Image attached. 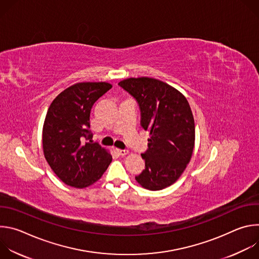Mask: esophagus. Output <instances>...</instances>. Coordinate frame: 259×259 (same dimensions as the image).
Listing matches in <instances>:
<instances>
[{
  "instance_id": "34e87169",
  "label": "esophagus",
  "mask_w": 259,
  "mask_h": 259,
  "mask_svg": "<svg viewBox=\"0 0 259 259\" xmlns=\"http://www.w3.org/2000/svg\"><path fill=\"white\" fill-rule=\"evenodd\" d=\"M117 152L120 156H126L128 154V150H121V149H117Z\"/></svg>"
}]
</instances>
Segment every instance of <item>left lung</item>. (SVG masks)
<instances>
[{"label": "left lung", "mask_w": 259, "mask_h": 259, "mask_svg": "<svg viewBox=\"0 0 259 259\" xmlns=\"http://www.w3.org/2000/svg\"><path fill=\"white\" fill-rule=\"evenodd\" d=\"M137 102L140 125L149 130V149L141 154L145 168L135 176L144 189L163 190L174 183L189 164L195 145V121L179 91L152 78H130L118 84Z\"/></svg>", "instance_id": "left-lung-1"}]
</instances>
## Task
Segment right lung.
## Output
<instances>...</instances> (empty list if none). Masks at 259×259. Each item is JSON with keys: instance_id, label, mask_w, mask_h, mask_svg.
Returning <instances> with one entry per match:
<instances>
[{"instance_id": "add662e5", "label": "right lung", "mask_w": 259, "mask_h": 259, "mask_svg": "<svg viewBox=\"0 0 259 259\" xmlns=\"http://www.w3.org/2000/svg\"><path fill=\"white\" fill-rule=\"evenodd\" d=\"M112 87L104 82L75 84L62 91L48 109L43 127L44 155L67 186H91L112 162V156L92 141L90 130L93 104Z\"/></svg>"}]
</instances>
